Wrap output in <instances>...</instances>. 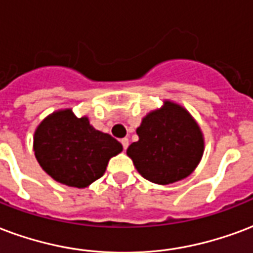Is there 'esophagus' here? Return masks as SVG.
I'll return each mask as SVG.
<instances>
[{"mask_svg": "<svg viewBox=\"0 0 253 253\" xmlns=\"http://www.w3.org/2000/svg\"><path fill=\"white\" fill-rule=\"evenodd\" d=\"M121 142H122V146H123V149L126 150L127 147H128V139H127V138H123Z\"/></svg>", "mask_w": 253, "mask_h": 253, "instance_id": "esophagus-1", "label": "esophagus"}]
</instances>
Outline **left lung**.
I'll use <instances>...</instances> for the list:
<instances>
[{
    "mask_svg": "<svg viewBox=\"0 0 253 253\" xmlns=\"http://www.w3.org/2000/svg\"><path fill=\"white\" fill-rule=\"evenodd\" d=\"M139 139L127 155L142 177L158 185H169L193 173L203 158L204 134L190 112L178 103L165 100L136 128Z\"/></svg>",
    "mask_w": 253,
    "mask_h": 253,
    "instance_id": "left-lung-1",
    "label": "left lung"
}]
</instances>
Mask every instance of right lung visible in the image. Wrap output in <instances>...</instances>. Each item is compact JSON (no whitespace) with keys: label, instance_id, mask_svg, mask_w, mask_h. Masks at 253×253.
<instances>
[{"label":"right lung","instance_id":"obj_1","mask_svg":"<svg viewBox=\"0 0 253 253\" xmlns=\"http://www.w3.org/2000/svg\"><path fill=\"white\" fill-rule=\"evenodd\" d=\"M123 150L110 134L78 118L71 108L52 112L37 126L33 151L48 175L67 186L87 188L102 177L108 161Z\"/></svg>","mask_w":253,"mask_h":253}]
</instances>
